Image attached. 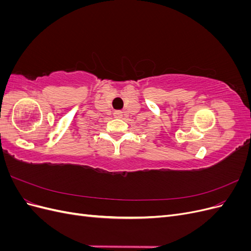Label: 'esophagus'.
<instances>
[{"label":"esophagus","mask_w":251,"mask_h":251,"mask_svg":"<svg viewBox=\"0 0 251 251\" xmlns=\"http://www.w3.org/2000/svg\"><path fill=\"white\" fill-rule=\"evenodd\" d=\"M114 117H115V118H121V117H123V112H121V111H115V112H114Z\"/></svg>","instance_id":"obj_1"}]
</instances>
